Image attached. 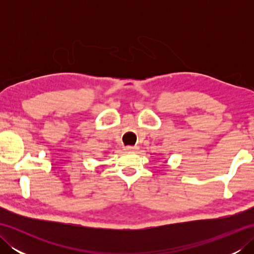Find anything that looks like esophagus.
Returning a JSON list of instances; mask_svg holds the SVG:
<instances>
[{"instance_id": "esophagus-1", "label": "esophagus", "mask_w": 254, "mask_h": 254, "mask_svg": "<svg viewBox=\"0 0 254 254\" xmlns=\"http://www.w3.org/2000/svg\"><path fill=\"white\" fill-rule=\"evenodd\" d=\"M124 149H126L127 152H135V150L138 148L136 146H127Z\"/></svg>"}]
</instances>
